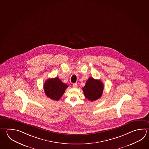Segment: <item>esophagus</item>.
<instances>
[{
    "label": "esophagus",
    "instance_id": "esophagus-1",
    "mask_svg": "<svg viewBox=\"0 0 149 149\" xmlns=\"http://www.w3.org/2000/svg\"><path fill=\"white\" fill-rule=\"evenodd\" d=\"M73 87L76 88L77 87V83H74L73 84Z\"/></svg>",
    "mask_w": 149,
    "mask_h": 149
}]
</instances>
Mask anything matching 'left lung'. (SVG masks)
<instances>
[{
  "mask_svg": "<svg viewBox=\"0 0 149 149\" xmlns=\"http://www.w3.org/2000/svg\"><path fill=\"white\" fill-rule=\"evenodd\" d=\"M103 88L104 85L100 80L90 77L82 90L86 98L91 101H94L101 97Z\"/></svg>",
  "mask_w": 149,
  "mask_h": 149,
  "instance_id": "left-lung-1",
  "label": "left lung"
}]
</instances>
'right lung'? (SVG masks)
<instances>
[{
    "instance_id": "1",
    "label": "right lung",
    "mask_w": 149,
    "mask_h": 149,
    "mask_svg": "<svg viewBox=\"0 0 149 149\" xmlns=\"http://www.w3.org/2000/svg\"><path fill=\"white\" fill-rule=\"evenodd\" d=\"M68 87V85L63 83L57 77L48 79L44 85L45 94L49 98L55 101L59 100Z\"/></svg>"
}]
</instances>
